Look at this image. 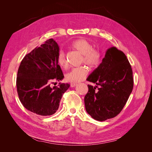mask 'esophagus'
<instances>
[{
	"mask_svg": "<svg viewBox=\"0 0 152 152\" xmlns=\"http://www.w3.org/2000/svg\"><path fill=\"white\" fill-rule=\"evenodd\" d=\"M77 86V83H72L71 84H70V86L72 87H75V86Z\"/></svg>",
	"mask_w": 152,
	"mask_h": 152,
	"instance_id": "34e87169",
	"label": "esophagus"
}]
</instances>
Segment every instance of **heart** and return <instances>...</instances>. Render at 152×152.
I'll return each instance as SVG.
<instances>
[{
    "mask_svg": "<svg viewBox=\"0 0 152 152\" xmlns=\"http://www.w3.org/2000/svg\"><path fill=\"white\" fill-rule=\"evenodd\" d=\"M72 47L80 53L82 56V62L84 63L91 68L98 67L102 62V55L98 49H93L92 44L86 39H80L75 40L72 44ZM57 61L59 65L65 68L67 66L66 54L63 50H59L58 54ZM89 73V69L86 66L73 68L67 73L65 79L67 81L77 83L84 80Z\"/></svg>",
    "mask_w": 152,
    "mask_h": 152,
    "instance_id": "obj_1",
    "label": "heart"
}]
</instances>
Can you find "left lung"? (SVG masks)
<instances>
[{"label": "left lung", "mask_w": 152, "mask_h": 152, "mask_svg": "<svg viewBox=\"0 0 152 152\" xmlns=\"http://www.w3.org/2000/svg\"><path fill=\"white\" fill-rule=\"evenodd\" d=\"M87 80L99 86L96 90L98 86H87L89 91L84 98L87 112L98 121L120 113L134 85L130 63L125 54L115 47L107 50L102 62Z\"/></svg>", "instance_id": "1"}]
</instances>
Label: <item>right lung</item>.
<instances>
[{"label":"right lung","mask_w":152,"mask_h":152,"mask_svg":"<svg viewBox=\"0 0 152 152\" xmlns=\"http://www.w3.org/2000/svg\"><path fill=\"white\" fill-rule=\"evenodd\" d=\"M59 48L53 39L37 47L22 59L18 68L16 87L23 107L41 116L51 115L59 106L69 84L51 87L54 81L61 80L64 75L57 61Z\"/></svg>","instance_id":"1"}]
</instances>
